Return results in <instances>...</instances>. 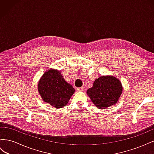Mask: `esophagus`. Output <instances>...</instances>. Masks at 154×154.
<instances>
[{
  "label": "esophagus",
  "mask_w": 154,
  "mask_h": 154,
  "mask_svg": "<svg viewBox=\"0 0 154 154\" xmlns=\"http://www.w3.org/2000/svg\"><path fill=\"white\" fill-rule=\"evenodd\" d=\"M77 90H78V91H80V92H82V91H83L85 90V88H84V87H79V88H77Z\"/></svg>",
  "instance_id": "esophagus-1"
}]
</instances>
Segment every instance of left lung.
<instances>
[{
    "label": "left lung",
    "instance_id": "8db88e82",
    "mask_svg": "<svg viewBox=\"0 0 154 154\" xmlns=\"http://www.w3.org/2000/svg\"><path fill=\"white\" fill-rule=\"evenodd\" d=\"M123 91L119 80L111 76H102L94 81L87 91L93 103L103 109L117 103Z\"/></svg>",
    "mask_w": 154,
    "mask_h": 154
}]
</instances>
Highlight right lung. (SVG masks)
<instances>
[{
  "label": "right lung",
  "instance_id": "1",
  "mask_svg": "<svg viewBox=\"0 0 154 154\" xmlns=\"http://www.w3.org/2000/svg\"><path fill=\"white\" fill-rule=\"evenodd\" d=\"M38 92L42 100L55 108L66 106L75 92L72 86L64 80L61 72L49 69L38 83Z\"/></svg>",
  "mask_w": 154,
  "mask_h": 154
}]
</instances>
